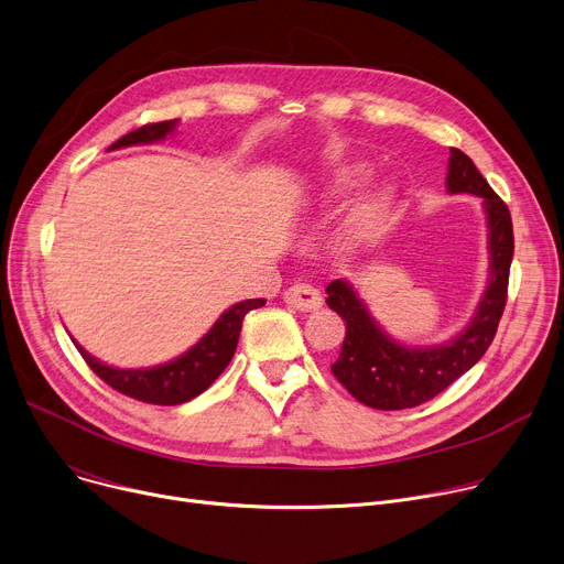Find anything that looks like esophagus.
<instances>
[{"label": "esophagus", "mask_w": 564, "mask_h": 564, "mask_svg": "<svg viewBox=\"0 0 564 564\" xmlns=\"http://www.w3.org/2000/svg\"><path fill=\"white\" fill-rule=\"evenodd\" d=\"M284 303L295 307V310L312 312V310H318L323 305V297H321V291L314 289L312 284L297 282V284H293L284 291Z\"/></svg>", "instance_id": "1"}]
</instances>
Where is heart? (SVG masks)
<instances>
[{"instance_id": "obj_1", "label": "heart", "mask_w": 564, "mask_h": 564, "mask_svg": "<svg viewBox=\"0 0 564 564\" xmlns=\"http://www.w3.org/2000/svg\"><path fill=\"white\" fill-rule=\"evenodd\" d=\"M369 169L364 163H346L337 169L325 182V197L333 200V197L346 195L348 191H355L357 186L367 180ZM393 203V193L389 188H380L369 193L348 212L344 223L339 225V241L344 246H367L376 241L387 225L389 212Z\"/></svg>"}]
</instances>
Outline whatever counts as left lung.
<instances>
[{
  "label": "left lung",
  "instance_id": "8db88e82",
  "mask_svg": "<svg viewBox=\"0 0 564 564\" xmlns=\"http://www.w3.org/2000/svg\"><path fill=\"white\" fill-rule=\"evenodd\" d=\"M446 186L448 193L482 197L489 227V282L474 318L455 339L430 348L399 344L376 323L346 280L329 282L325 289L327 307L346 321V339L333 373L359 403L373 410H408L435 399L485 355L506 310L514 254L510 209L474 161L455 148L448 159Z\"/></svg>",
  "mask_w": 564,
  "mask_h": 564
}]
</instances>
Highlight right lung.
<instances>
[{
	"mask_svg": "<svg viewBox=\"0 0 564 564\" xmlns=\"http://www.w3.org/2000/svg\"><path fill=\"white\" fill-rule=\"evenodd\" d=\"M175 124L177 120L143 124L118 139L109 150L161 141L171 134ZM261 305H267L263 297H252V301L231 305L193 348H188L177 359L152 369H113L88 355L79 344L77 350L95 376L102 378L116 391L129 395V399L152 405H180L200 395L225 371L229 359L235 357L243 316Z\"/></svg>",
	"mask_w": 564,
	"mask_h": 564,
	"instance_id": "add662e5",
	"label": "right lung"
}]
</instances>
